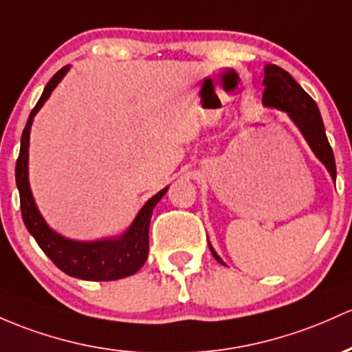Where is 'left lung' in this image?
Segmentation results:
<instances>
[{"label": "left lung", "mask_w": 352, "mask_h": 352, "mask_svg": "<svg viewBox=\"0 0 352 352\" xmlns=\"http://www.w3.org/2000/svg\"><path fill=\"white\" fill-rule=\"evenodd\" d=\"M264 73L265 76L264 82H262L265 87L264 95H262L264 105L276 107L289 113V117L294 120L296 125L306 137L307 144L311 145L316 157L326 165L331 177L336 179L334 153L326 137L322 118H320L319 108L314 100L300 88V85L285 69L277 67V65H267ZM208 247H210L212 256L217 258L220 264H223L222 258L212 249V245L208 244Z\"/></svg>", "instance_id": "obj_1"}]
</instances>
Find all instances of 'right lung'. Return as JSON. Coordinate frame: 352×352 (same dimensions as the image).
I'll return each mask as SVG.
<instances>
[{
	"instance_id": "1",
	"label": "right lung",
	"mask_w": 352,
	"mask_h": 352,
	"mask_svg": "<svg viewBox=\"0 0 352 352\" xmlns=\"http://www.w3.org/2000/svg\"><path fill=\"white\" fill-rule=\"evenodd\" d=\"M68 67L58 69L46 83L43 94L34 105L21 135V146L16 160V185L19 190L21 217L28 232L33 235L41 250L52 258L58 269L68 276L83 280H117L137 272L148 257V226L153 207L165 195L167 188L155 194L135 217L133 223L118 239L96 242H76L53 232L38 212L28 184V144L33 117L63 78Z\"/></svg>"
}]
</instances>
